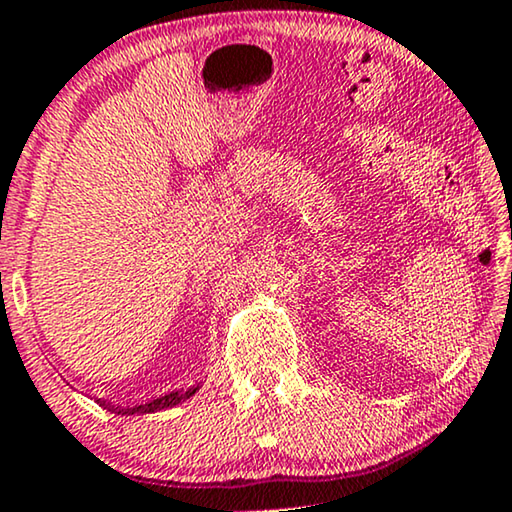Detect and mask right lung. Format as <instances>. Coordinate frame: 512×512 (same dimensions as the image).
I'll use <instances>...</instances> for the list:
<instances>
[{
  "label": "right lung",
  "mask_w": 512,
  "mask_h": 512,
  "mask_svg": "<svg viewBox=\"0 0 512 512\" xmlns=\"http://www.w3.org/2000/svg\"><path fill=\"white\" fill-rule=\"evenodd\" d=\"M197 390H199V385H197V387H190V390H176V392H169V394H164V397H160V399H153V401H148V403H141V406H132V408H113L111 403H106V401H102V399H99L97 403H102L104 408L115 410V413H120V415H141V413H157V410H164V408L178 406V403H181V401L190 399L192 394L197 392Z\"/></svg>",
  "instance_id": "right-lung-1"
}]
</instances>
